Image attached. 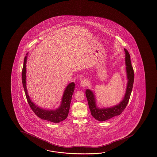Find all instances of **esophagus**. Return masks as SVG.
<instances>
[{"label": "esophagus", "mask_w": 157, "mask_h": 157, "mask_svg": "<svg viewBox=\"0 0 157 157\" xmlns=\"http://www.w3.org/2000/svg\"><path fill=\"white\" fill-rule=\"evenodd\" d=\"M87 83H88V82H87V81L86 80H82L80 82V85L81 87H85L87 85Z\"/></svg>", "instance_id": "esophagus-1"}]
</instances>
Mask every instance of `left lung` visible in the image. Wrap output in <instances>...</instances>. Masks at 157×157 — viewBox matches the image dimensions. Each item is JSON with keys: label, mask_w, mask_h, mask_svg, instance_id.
Listing matches in <instances>:
<instances>
[{"label": "left lung", "mask_w": 157, "mask_h": 157, "mask_svg": "<svg viewBox=\"0 0 157 157\" xmlns=\"http://www.w3.org/2000/svg\"><path fill=\"white\" fill-rule=\"evenodd\" d=\"M125 52V65L127 75V83L126 93L123 99L119 103L109 108H99L96 103V98L92 90H86L89 107L90 108L92 116L99 121H105L109 120L112 117L120 115L127 106L130 99L131 94L133 87L134 81V72L133 67L131 63L130 55L126 49H124Z\"/></svg>", "instance_id": "obj_1"}]
</instances>
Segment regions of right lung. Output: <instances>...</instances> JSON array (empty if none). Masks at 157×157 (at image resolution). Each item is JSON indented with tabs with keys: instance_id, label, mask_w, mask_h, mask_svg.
<instances>
[{
	"instance_id": "obj_1",
	"label": "right lung",
	"mask_w": 157,
	"mask_h": 157,
	"mask_svg": "<svg viewBox=\"0 0 157 157\" xmlns=\"http://www.w3.org/2000/svg\"><path fill=\"white\" fill-rule=\"evenodd\" d=\"M27 55L28 53L26 54V56L25 57L24 59V66L22 72V80L28 103L35 114L41 120L48 121L54 123H59L63 121L68 115L72 96L75 90V83L71 82L67 85L64 91L60 105L57 109L47 110L38 107L31 100L27 90L26 62Z\"/></svg>"
}]
</instances>
